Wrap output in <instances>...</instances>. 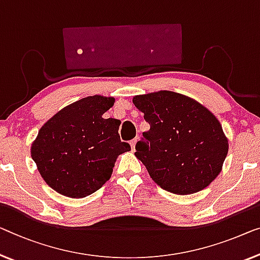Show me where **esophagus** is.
<instances>
[{
	"label": "esophagus",
	"instance_id": "esophagus-1",
	"mask_svg": "<svg viewBox=\"0 0 260 260\" xmlns=\"http://www.w3.org/2000/svg\"><path fill=\"white\" fill-rule=\"evenodd\" d=\"M138 140H139V138H135V139H133V140L131 141V147H132V149H135V145H137V142H138Z\"/></svg>",
	"mask_w": 260,
	"mask_h": 260
}]
</instances>
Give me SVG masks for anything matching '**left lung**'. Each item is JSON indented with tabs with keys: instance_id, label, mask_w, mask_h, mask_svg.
Listing matches in <instances>:
<instances>
[{
	"instance_id": "obj_1",
	"label": "left lung",
	"mask_w": 260,
	"mask_h": 260,
	"mask_svg": "<svg viewBox=\"0 0 260 260\" xmlns=\"http://www.w3.org/2000/svg\"><path fill=\"white\" fill-rule=\"evenodd\" d=\"M133 104L150 126L135 146V156L155 183L176 195H190L218 176L229 142L207 107L173 91L135 95Z\"/></svg>"
}]
</instances>
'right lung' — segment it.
Masks as SVG:
<instances>
[{
  "instance_id": "1",
  "label": "right lung",
  "mask_w": 260,
  "mask_h": 260,
  "mask_svg": "<svg viewBox=\"0 0 260 260\" xmlns=\"http://www.w3.org/2000/svg\"><path fill=\"white\" fill-rule=\"evenodd\" d=\"M113 96L91 95L50 118L31 143V157L46 184L70 199H83L110 180L120 154L131 146L119 137L118 119H104Z\"/></svg>"
}]
</instances>
